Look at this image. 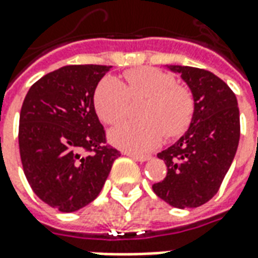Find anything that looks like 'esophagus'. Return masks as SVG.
Listing matches in <instances>:
<instances>
[{"mask_svg": "<svg viewBox=\"0 0 258 258\" xmlns=\"http://www.w3.org/2000/svg\"><path fill=\"white\" fill-rule=\"evenodd\" d=\"M124 155H127V156L133 157L134 160H138V162H146V160H149V155H137V153H131V152H124Z\"/></svg>", "mask_w": 258, "mask_h": 258, "instance_id": "1", "label": "esophagus"}]
</instances>
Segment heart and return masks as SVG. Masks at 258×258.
Wrapping results in <instances>:
<instances>
[{
    "label": "heart",
    "instance_id": "heart-1",
    "mask_svg": "<svg viewBox=\"0 0 258 258\" xmlns=\"http://www.w3.org/2000/svg\"><path fill=\"white\" fill-rule=\"evenodd\" d=\"M145 99L140 110L144 121L120 124L109 138L114 145L134 153H144L162 144L164 135L177 138L189 127L195 99L184 85L175 84L171 74L153 68L127 70L124 81L106 77L96 85L94 105L105 124H117L127 116L130 101Z\"/></svg>",
    "mask_w": 258,
    "mask_h": 258
}]
</instances>
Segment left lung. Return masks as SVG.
I'll list each match as a JSON object with an SVG mask.
<instances>
[{
	"mask_svg": "<svg viewBox=\"0 0 258 258\" xmlns=\"http://www.w3.org/2000/svg\"><path fill=\"white\" fill-rule=\"evenodd\" d=\"M168 69L181 74L190 88L195 112L188 131L157 155L167 166V175L152 188L173 207H199L218 192L238 149V101L232 90L209 70Z\"/></svg>",
	"mask_w": 258,
	"mask_h": 258,
	"instance_id": "1",
	"label": "left lung"
}]
</instances>
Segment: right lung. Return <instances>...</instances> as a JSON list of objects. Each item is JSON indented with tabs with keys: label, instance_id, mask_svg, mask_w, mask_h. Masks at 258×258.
Masks as SVG:
<instances>
[{
	"label": "right lung",
	"instance_id": "1",
	"mask_svg": "<svg viewBox=\"0 0 258 258\" xmlns=\"http://www.w3.org/2000/svg\"><path fill=\"white\" fill-rule=\"evenodd\" d=\"M103 64H69L31 85L19 118V151L33 192L63 213L101 192L120 152L107 145L94 92Z\"/></svg>",
	"mask_w": 258,
	"mask_h": 258
}]
</instances>
